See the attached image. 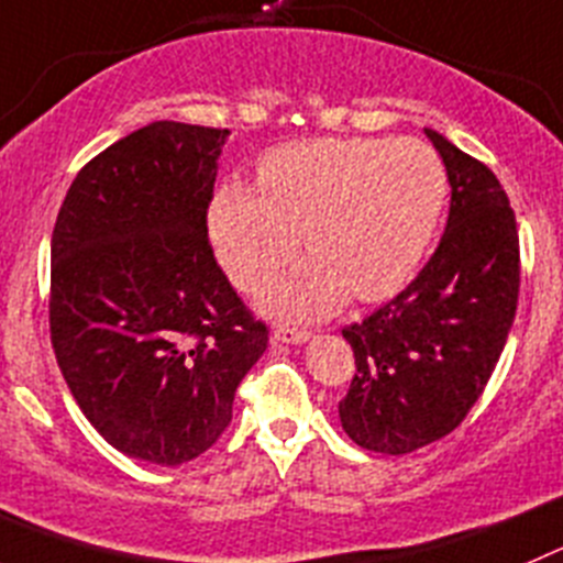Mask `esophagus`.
I'll return each mask as SVG.
<instances>
[{
	"mask_svg": "<svg viewBox=\"0 0 563 563\" xmlns=\"http://www.w3.org/2000/svg\"><path fill=\"white\" fill-rule=\"evenodd\" d=\"M309 331L303 329H290V325H276L271 334V342L273 345H278V342H287V345H301V342L309 340Z\"/></svg>",
	"mask_w": 563,
	"mask_h": 563,
	"instance_id": "obj_1",
	"label": "esophagus"
}]
</instances>
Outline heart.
I'll return each mask as SVG.
<instances>
[{
  "label": "heart",
  "mask_w": 563,
  "mask_h": 563,
  "mask_svg": "<svg viewBox=\"0 0 563 563\" xmlns=\"http://www.w3.org/2000/svg\"><path fill=\"white\" fill-rule=\"evenodd\" d=\"M445 165L420 141L318 137L273 148L256 187L229 181L210 238L229 276L256 287L303 249L312 262L262 292V307L320 318L347 296L382 301L415 276L445 210Z\"/></svg>",
  "instance_id": "b5f03b06"
}]
</instances>
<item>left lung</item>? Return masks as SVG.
<instances>
[{
    "instance_id": "left-lung-1",
    "label": "left lung",
    "mask_w": 563,
    "mask_h": 563,
    "mask_svg": "<svg viewBox=\"0 0 563 563\" xmlns=\"http://www.w3.org/2000/svg\"><path fill=\"white\" fill-rule=\"evenodd\" d=\"M451 181L448 227L404 292L342 329L356 376L340 400L347 437L404 456L448 437L484 393L519 296V238L497 176L426 130Z\"/></svg>"
}]
</instances>
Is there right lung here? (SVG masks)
<instances>
[{
    "label": "right lung",
    "instance_id": "right-lung-1",
    "mask_svg": "<svg viewBox=\"0 0 563 563\" xmlns=\"http://www.w3.org/2000/svg\"><path fill=\"white\" fill-rule=\"evenodd\" d=\"M229 130L154 121L96 154L52 234V347L115 451L176 467L210 451L267 347L218 267L207 207Z\"/></svg>",
    "mask_w": 563,
    "mask_h": 563
}]
</instances>
